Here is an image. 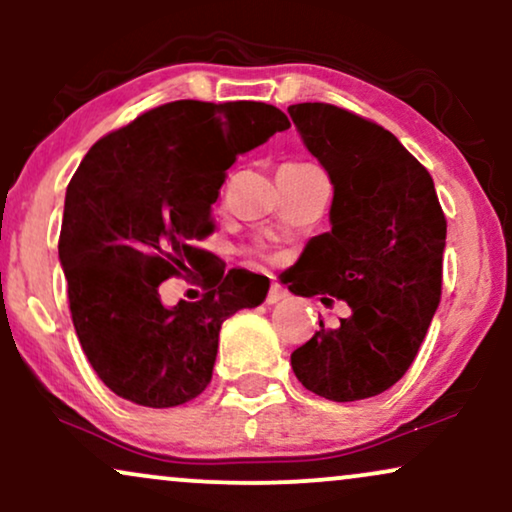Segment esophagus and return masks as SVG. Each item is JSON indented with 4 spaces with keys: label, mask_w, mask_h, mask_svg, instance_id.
Here are the masks:
<instances>
[{
    "label": "esophagus",
    "mask_w": 512,
    "mask_h": 512,
    "mask_svg": "<svg viewBox=\"0 0 512 512\" xmlns=\"http://www.w3.org/2000/svg\"><path fill=\"white\" fill-rule=\"evenodd\" d=\"M286 298H289V291L281 289L279 284H272V286H269V293H267V303H269V305L286 301Z\"/></svg>",
    "instance_id": "obj_1"
}]
</instances>
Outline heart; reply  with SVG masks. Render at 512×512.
Here are the masks:
<instances>
[{
    "mask_svg": "<svg viewBox=\"0 0 512 512\" xmlns=\"http://www.w3.org/2000/svg\"><path fill=\"white\" fill-rule=\"evenodd\" d=\"M286 166H305V163H286Z\"/></svg>",
    "mask_w": 512,
    "mask_h": 512,
    "instance_id": "b5f03b06",
    "label": "heart"
}]
</instances>
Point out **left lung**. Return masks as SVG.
Returning <instances> with one entry per match:
<instances>
[{
	"label": "left lung",
	"mask_w": 512,
	"mask_h": 512,
	"mask_svg": "<svg viewBox=\"0 0 512 512\" xmlns=\"http://www.w3.org/2000/svg\"><path fill=\"white\" fill-rule=\"evenodd\" d=\"M303 144L330 173L332 228L305 245L289 276L298 296L346 301L349 317L291 354L305 390L356 402L407 373L443 286L445 214L428 170L392 132L330 103L291 105Z\"/></svg>",
	"instance_id": "left-lung-1"
}]
</instances>
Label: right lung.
Returning <instances> with one entry per match:
<instances>
[{"instance_id": "right-lung-1", "label": "right lung", "mask_w": 512, "mask_h": 512, "mask_svg": "<svg viewBox=\"0 0 512 512\" xmlns=\"http://www.w3.org/2000/svg\"><path fill=\"white\" fill-rule=\"evenodd\" d=\"M289 127L267 103L173 101L105 134L76 168L60 262L81 349L117 397L168 409L202 395L223 320L264 301L267 276L226 272L195 243L214 231L238 154ZM192 268L208 293L166 309L157 286Z\"/></svg>"}]
</instances>
